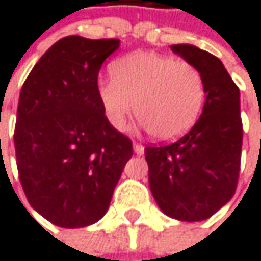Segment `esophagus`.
Here are the masks:
<instances>
[{
	"mask_svg": "<svg viewBox=\"0 0 261 261\" xmlns=\"http://www.w3.org/2000/svg\"><path fill=\"white\" fill-rule=\"evenodd\" d=\"M134 150L137 155H143L144 153V146L141 143H134Z\"/></svg>",
	"mask_w": 261,
	"mask_h": 261,
	"instance_id": "1",
	"label": "esophagus"
}]
</instances>
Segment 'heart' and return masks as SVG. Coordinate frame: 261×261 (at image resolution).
Returning a JSON list of instances; mask_svg holds the SVG:
<instances>
[{
	"instance_id": "1",
	"label": "heart",
	"mask_w": 261,
	"mask_h": 261,
	"mask_svg": "<svg viewBox=\"0 0 261 261\" xmlns=\"http://www.w3.org/2000/svg\"><path fill=\"white\" fill-rule=\"evenodd\" d=\"M112 80L96 84L105 117L123 129L132 114L158 140H174L198 120L206 98L201 70L191 61L155 52H135L117 60Z\"/></svg>"
}]
</instances>
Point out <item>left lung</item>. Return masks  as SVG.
Masks as SVG:
<instances>
[{"mask_svg":"<svg viewBox=\"0 0 261 261\" xmlns=\"http://www.w3.org/2000/svg\"><path fill=\"white\" fill-rule=\"evenodd\" d=\"M171 49L201 70L206 101L188 134L144 149L149 186L166 215L201 221L221 209L237 189L243 143L240 90L212 54L191 44Z\"/></svg>","mask_w":261,"mask_h":261,"instance_id":"8db88e82","label":"left lung"}]
</instances>
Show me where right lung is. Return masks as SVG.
<instances>
[{"label": "right lung", "instance_id": "obj_1", "mask_svg": "<svg viewBox=\"0 0 261 261\" xmlns=\"http://www.w3.org/2000/svg\"><path fill=\"white\" fill-rule=\"evenodd\" d=\"M120 40L70 35L25 78L18 101L15 153L22 191L40 215L75 229L98 221L112 200L132 141L96 96L98 72Z\"/></svg>", "mask_w": 261, "mask_h": 261}]
</instances>
